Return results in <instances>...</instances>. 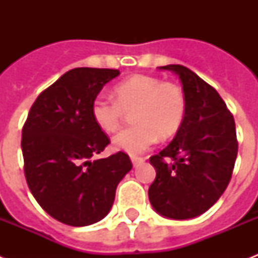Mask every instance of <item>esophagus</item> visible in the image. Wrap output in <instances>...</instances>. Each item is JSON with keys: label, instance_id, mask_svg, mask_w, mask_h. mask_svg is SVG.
Returning a JSON list of instances; mask_svg holds the SVG:
<instances>
[{"label": "esophagus", "instance_id": "34e87169", "mask_svg": "<svg viewBox=\"0 0 258 258\" xmlns=\"http://www.w3.org/2000/svg\"><path fill=\"white\" fill-rule=\"evenodd\" d=\"M131 162H133L134 166H138L141 165L142 162H145V158L137 157V155H131Z\"/></svg>", "mask_w": 258, "mask_h": 258}]
</instances>
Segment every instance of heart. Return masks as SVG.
<instances>
[{
  "label": "heart",
  "mask_w": 258,
  "mask_h": 258,
  "mask_svg": "<svg viewBox=\"0 0 258 258\" xmlns=\"http://www.w3.org/2000/svg\"><path fill=\"white\" fill-rule=\"evenodd\" d=\"M115 99L97 95L91 104V115L105 133L119 128L125 112L134 111L133 121L113 138V147L130 154L145 151L158 141L179 130L186 112L183 91L174 83L149 75H134L117 83Z\"/></svg>",
  "instance_id": "obj_1"
}]
</instances>
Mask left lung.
<instances>
[{"mask_svg":"<svg viewBox=\"0 0 258 258\" xmlns=\"http://www.w3.org/2000/svg\"><path fill=\"white\" fill-rule=\"evenodd\" d=\"M175 72L186 99V112L175 138L150 158L157 176L149 198L159 214L174 220L194 218L210 209L228 187L238 142L234 117L210 84L183 66Z\"/></svg>","mask_w":258,"mask_h":258,"instance_id":"8db88e82","label":"left lung"}]
</instances>
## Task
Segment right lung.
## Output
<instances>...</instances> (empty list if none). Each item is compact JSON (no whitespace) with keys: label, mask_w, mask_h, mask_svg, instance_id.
Here are the masks:
<instances>
[{"label":"right lung","mask_w":258,"mask_h":258,"mask_svg":"<svg viewBox=\"0 0 258 258\" xmlns=\"http://www.w3.org/2000/svg\"><path fill=\"white\" fill-rule=\"evenodd\" d=\"M120 74L105 68H75L44 89L22 127L26 183L54 220L87 226L103 220L117 183L133 169L123 151L95 159L109 145L93 121L92 100Z\"/></svg>","instance_id":"1"}]
</instances>
